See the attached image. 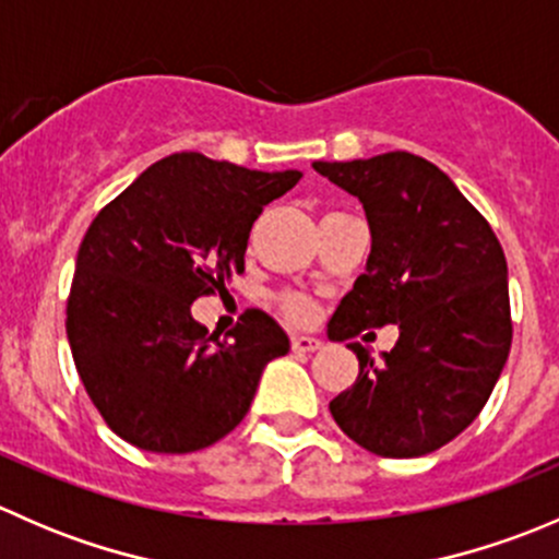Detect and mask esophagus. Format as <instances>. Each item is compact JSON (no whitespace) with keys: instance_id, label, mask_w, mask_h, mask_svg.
<instances>
[{"instance_id":"obj_1","label":"esophagus","mask_w":559,"mask_h":559,"mask_svg":"<svg viewBox=\"0 0 559 559\" xmlns=\"http://www.w3.org/2000/svg\"><path fill=\"white\" fill-rule=\"evenodd\" d=\"M321 348V341H316L311 335H295L292 337V352L295 354H313Z\"/></svg>"}]
</instances>
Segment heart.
<instances>
[{
	"label": "heart",
	"mask_w": 559,
	"mask_h": 559,
	"mask_svg": "<svg viewBox=\"0 0 559 559\" xmlns=\"http://www.w3.org/2000/svg\"><path fill=\"white\" fill-rule=\"evenodd\" d=\"M275 306H278V311L284 313V319H289L292 324H306V321L313 319L316 311L311 297L295 289L278 292V295H275Z\"/></svg>",
	"instance_id": "1"
}]
</instances>
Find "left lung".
<instances>
[{"instance_id":"1","label":"left lung","mask_w":559,"mask_h":559,"mask_svg":"<svg viewBox=\"0 0 559 559\" xmlns=\"http://www.w3.org/2000/svg\"><path fill=\"white\" fill-rule=\"evenodd\" d=\"M357 197L370 224L368 270L326 324L332 341L397 324L376 365L348 343L359 376L330 403L368 452L421 456L454 441L487 405L511 352L509 267L498 235L447 173L408 151L313 162Z\"/></svg>"}]
</instances>
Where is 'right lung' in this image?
Wrapping results in <instances>:
<instances>
[{"mask_svg":"<svg viewBox=\"0 0 559 559\" xmlns=\"http://www.w3.org/2000/svg\"><path fill=\"white\" fill-rule=\"evenodd\" d=\"M302 175L262 173L202 154L151 165L110 200L78 248L67 337L105 425L132 447L189 454L243 421L286 332L248 308L218 341L191 302L243 273L253 222Z\"/></svg>","mask_w":559,"mask_h":559,"instance_id":"1","label":"right lung"}]
</instances>
